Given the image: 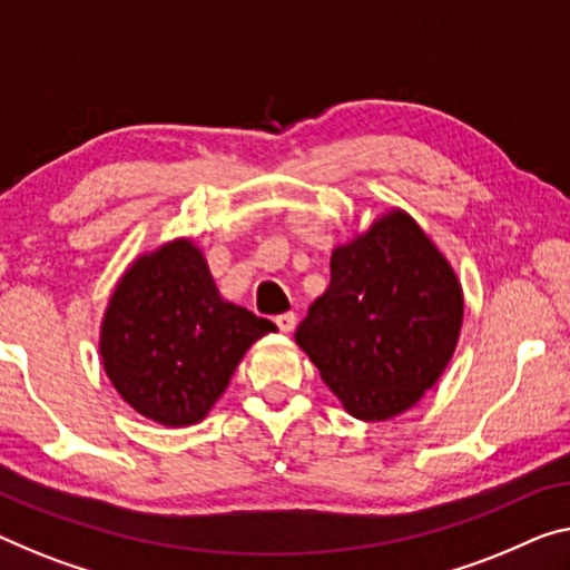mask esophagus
I'll return each instance as SVG.
<instances>
[{"label":"esophagus","mask_w":570,"mask_h":570,"mask_svg":"<svg viewBox=\"0 0 570 570\" xmlns=\"http://www.w3.org/2000/svg\"><path fill=\"white\" fill-rule=\"evenodd\" d=\"M275 323H277V328L283 331V334H291V331L295 328V323H297V315L295 313H279Z\"/></svg>","instance_id":"obj_1"}]
</instances>
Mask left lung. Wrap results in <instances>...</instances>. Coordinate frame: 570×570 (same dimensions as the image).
Instances as JSON below:
<instances>
[{
	"label": "left lung",
	"instance_id": "8db88e82",
	"mask_svg": "<svg viewBox=\"0 0 570 570\" xmlns=\"http://www.w3.org/2000/svg\"><path fill=\"white\" fill-rule=\"evenodd\" d=\"M463 291L413 216L390 208L331 252V285L295 344L348 415L392 420L417 405L456 352Z\"/></svg>",
	"mask_w": 570,
	"mask_h": 570
}]
</instances>
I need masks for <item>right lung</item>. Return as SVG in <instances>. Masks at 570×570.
Returning <instances> with one entry per match:
<instances>
[{
	"instance_id": "1",
	"label": "right lung",
	"mask_w": 570,
	"mask_h": 570,
	"mask_svg": "<svg viewBox=\"0 0 570 570\" xmlns=\"http://www.w3.org/2000/svg\"><path fill=\"white\" fill-rule=\"evenodd\" d=\"M277 326L218 293L204 249L178 236L142 252L114 285L99 354L114 390L165 428L208 415L242 356Z\"/></svg>"
}]
</instances>
